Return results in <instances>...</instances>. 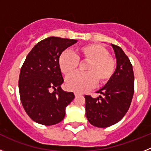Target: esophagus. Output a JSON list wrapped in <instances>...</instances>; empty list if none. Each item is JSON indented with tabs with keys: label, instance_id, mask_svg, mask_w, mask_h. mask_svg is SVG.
<instances>
[{
	"label": "esophagus",
	"instance_id": "1",
	"mask_svg": "<svg viewBox=\"0 0 151 151\" xmlns=\"http://www.w3.org/2000/svg\"><path fill=\"white\" fill-rule=\"evenodd\" d=\"M75 97H78V96H79L80 95V94H78V93H75Z\"/></svg>",
	"mask_w": 151,
	"mask_h": 151
}]
</instances>
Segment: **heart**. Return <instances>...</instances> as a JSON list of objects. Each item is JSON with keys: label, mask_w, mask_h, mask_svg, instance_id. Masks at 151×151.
Listing matches in <instances>:
<instances>
[{"label": "heart", "mask_w": 151, "mask_h": 151, "mask_svg": "<svg viewBox=\"0 0 151 151\" xmlns=\"http://www.w3.org/2000/svg\"><path fill=\"white\" fill-rule=\"evenodd\" d=\"M78 61L88 62L85 73H77L68 77L66 87L68 90L82 93L93 88L95 85L107 83L116 72V61L110 55L106 47L97 44H87L76 49L75 55L70 52H62L58 58V66L63 74L69 76L77 69Z\"/></svg>", "instance_id": "heart-1"}]
</instances>
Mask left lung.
I'll return each mask as SVG.
<instances>
[{
	"instance_id": "obj_1",
	"label": "left lung",
	"mask_w": 151,
	"mask_h": 151,
	"mask_svg": "<svg viewBox=\"0 0 151 151\" xmlns=\"http://www.w3.org/2000/svg\"><path fill=\"white\" fill-rule=\"evenodd\" d=\"M116 58V69L113 78L98 91L102 94L93 98L85 95V111L88 120L98 128L114 125L129 110L134 94V73L129 57L121 47L111 45Z\"/></svg>"
}]
</instances>
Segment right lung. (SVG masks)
I'll return each mask as SVG.
<instances>
[{
	"label": "right lung",
	"instance_id": "add662e5",
	"mask_svg": "<svg viewBox=\"0 0 151 151\" xmlns=\"http://www.w3.org/2000/svg\"><path fill=\"white\" fill-rule=\"evenodd\" d=\"M77 40L49 37L32 49L22 65L19 78V95L24 110L33 121L45 125L59 123L66 107L75 98L64 91L58 66L60 54Z\"/></svg>",
	"mask_w": 151,
	"mask_h": 151
}]
</instances>
